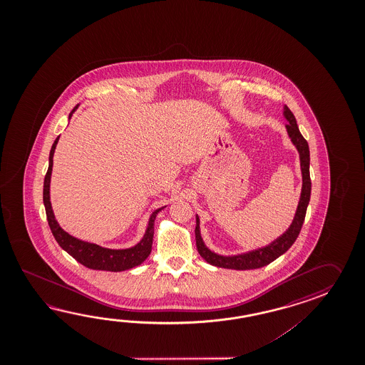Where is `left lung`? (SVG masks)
Masks as SVG:
<instances>
[{
	"label": "left lung",
	"instance_id": "8db88e82",
	"mask_svg": "<svg viewBox=\"0 0 365 365\" xmlns=\"http://www.w3.org/2000/svg\"><path fill=\"white\" fill-rule=\"evenodd\" d=\"M283 116L287 120L288 137L291 138L292 145L295 146L299 158H300V170H302V179H303V185H302V193H300V200L297 203L295 217L292 223L289 225L287 230L277 237L275 240L272 241L270 244L261 247V248L253 249L245 253L240 255H232V256H223L212 252L211 249L205 244L202 239L201 228H200V217L195 215V244L198 253L201 255L202 258L209 262L212 266L223 267V269H233V270H252V269H259L264 267L266 264H270L278 257L284 255L291 245L295 242L302 225L307 214V207L309 205L310 190H312V182H310L309 175V146L308 142L305 140L302 133L299 130V126L296 124V118L294 113L289 110L287 106L283 108Z\"/></svg>",
	"mask_w": 365,
	"mask_h": 365
}]
</instances>
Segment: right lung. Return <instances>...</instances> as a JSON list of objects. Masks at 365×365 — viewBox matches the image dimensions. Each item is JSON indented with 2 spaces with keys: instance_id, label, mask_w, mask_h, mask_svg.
<instances>
[{
  "instance_id": "add662e5",
  "label": "right lung",
  "mask_w": 365,
  "mask_h": 365,
  "mask_svg": "<svg viewBox=\"0 0 365 365\" xmlns=\"http://www.w3.org/2000/svg\"><path fill=\"white\" fill-rule=\"evenodd\" d=\"M79 104H77L69 113V120L73 113L77 110ZM60 135L56 138L51 153H49V165H48L47 175L44 179V189H43V201L47 212L48 225L51 227V231L55 236L56 241L65 252H68L70 256L76 258L79 264H83L93 270H103V272H125L133 269L138 264H143V261L150 256L151 247H153V237H154V222L159 211L165 207H159L154 210L148 217L146 231L143 233V237L135 245L130 248L110 249L104 248L98 244L81 240L70 233L66 232L58 222L56 220L55 212L51 203V176L53 168V155H55L56 146L58 143Z\"/></svg>"
}]
</instances>
